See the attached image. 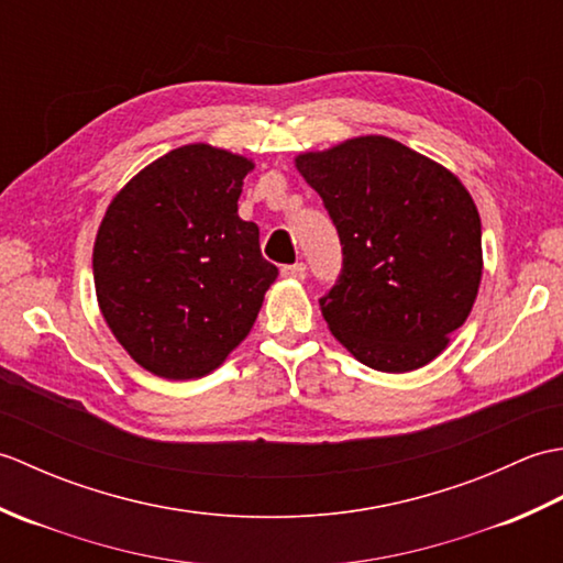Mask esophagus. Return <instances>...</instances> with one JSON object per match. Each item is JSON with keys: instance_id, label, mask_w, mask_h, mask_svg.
Wrapping results in <instances>:
<instances>
[{"instance_id": "esophagus-1", "label": "esophagus", "mask_w": 563, "mask_h": 563, "mask_svg": "<svg viewBox=\"0 0 563 563\" xmlns=\"http://www.w3.org/2000/svg\"><path fill=\"white\" fill-rule=\"evenodd\" d=\"M280 273L285 275V278L305 280L307 278V266H305V263H290V266H283Z\"/></svg>"}]
</instances>
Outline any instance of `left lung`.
<instances>
[{"mask_svg":"<svg viewBox=\"0 0 563 563\" xmlns=\"http://www.w3.org/2000/svg\"><path fill=\"white\" fill-rule=\"evenodd\" d=\"M324 200L341 273L319 297L363 365L409 373L445 349L482 280V220L466 188L401 142L367 135L295 159Z\"/></svg>","mask_w":563,"mask_h":563,"instance_id":"obj_1","label":"left lung"}]
</instances>
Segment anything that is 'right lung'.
I'll use <instances>...</instances> for the list:
<instances>
[{"instance_id":"obj_1","label":"right lung","mask_w":563,"mask_h":563,"mask_svg":"<svg viewBox=\"0 0 563 563\" xmlns=\"http://www.w3.org/2000/svg\"><path fill=\"white\" fill-rule=\"evenodd\" d=\"M251 169L239 154L186 145L142 169L106 210L93 244L99 307L154 375L194 379L218 367L278 278L258 227L236 214Z\"/></svg>"}]
</instances>
